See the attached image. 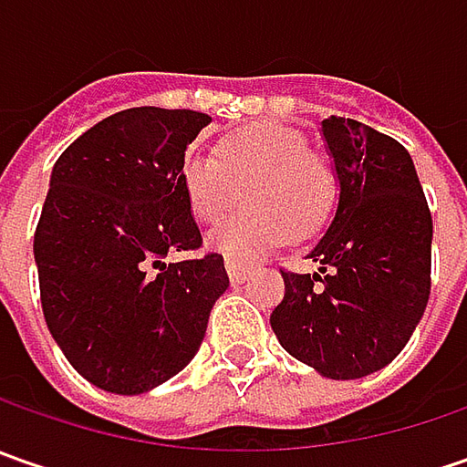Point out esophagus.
I'll list each match as a JSON object with an SVG mask.
<instances>
[{"label":"esophagus","mask_w":467,"mask_h":467,"mask_svg":"<svg viewBox=\"0 0 467 467\" xmlns=\"http://www.w3.org/2000/svg\"><path fill=\"white\" fill-rule=\"evenodd\" d=\"M225 270H228V278H231V283H244L246 275H249V265L242 260H234V257H228V260H225Z\"/></svg>","instance_id":"1"}]
</instances>
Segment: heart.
Returning <instances> with one entry per match:
<instances>
[{"label":"heart","instance_id":"1","mask_svg":"<svg viewBox=\"0 0 467 467\" xmlns=\"http://www.w3.org/2000/svg\"><path fill=\"white\" fill-rule=\"evenodd\" d=\"M182 187L200 223L221 221L246 197V207L218 225L207 244L228 257H254L294 236L322 228L335 205L327 161L306 137L280 124H249L213 145L210 158H189Z\"/></svg>","mask_w":467,"mask_h":467}]
</instances>
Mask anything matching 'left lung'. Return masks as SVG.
Segmentation results:
<instances>
[{
    "label": "left lung",
    "instance_id": "left-lung-1",
    "mask_svg": "<svg viewBox=\"0 0 467 467\" xmlns=\"http://www.w3.org/2000/svg\"><path fill=\"white\" fill-rule=\"evenodd\" d=\"M322 137L337 210L306 254L317 273H283L270 314L280 346L327 379L385 368L421 322L431 291V213L410 153L356 119L330 117Z\"/></svg>",
    "mask_w": 467,
    "mask_h": 467
}]
</instances>
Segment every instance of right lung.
<instances>
[{
  "mask_svg": "<svg viewBox=\"0 0 467 467\" xmlns=\"http://www.w3.org/2000/svg\"><path fill=\"white\" fill-rule=\"evenodd\" d=\"M207 114L140 106L103 119L54 163L33 257L46 325L90 385L140 395L194 358L228 288L223 257L200 249L182 187Z\"/></svg>",
  "mask_w": 467,
  "mask_h": 467,
  "instance_id": "add662e5",
  "label": "right lung"
}]
</instances>
